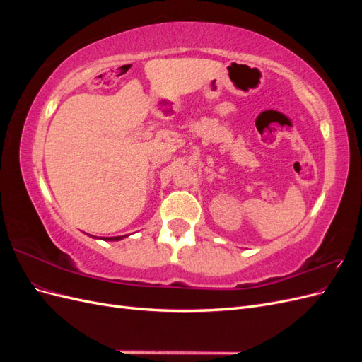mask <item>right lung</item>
I'll return each mask as SVG.
<instances>
[{
	"label": "right lung",
	"instance_id": "obj_1",
	"mask_svg": "<svg viewBox=\"0 0 362 362\" xmlns=\"http://www.w3.org/2000/svg\"><path fill=\"white\" fill-rule=\"evenodd\" d=\"M124 237H127V235H119V237H104L103 240H108V242H117V240L124 238Z\"/></svg>",
	"mask_w": 362,
	"mask_h": 362
}]
</instances>
